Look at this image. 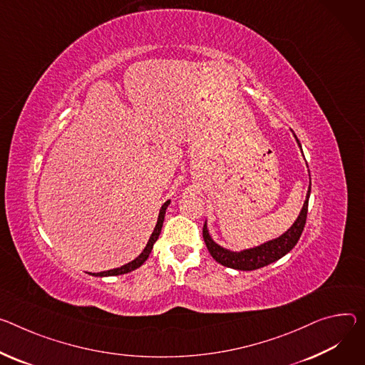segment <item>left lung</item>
I'll return each mask as SVG.
<instances>
[{"label":"left lung","instance_id":"left-lung-1","mask_svg":"<svg viewBox=\"0 0 365 365\" xmlns=\"http://www.w3.org/2000/svg\"><path fill=\"white\" fill-rule=\"evenodd\" d=\"M295 140H297V137H295ZM298 145H300V141H298ZM310 185H312V182H310ZM309 196H310V187L307 190L306 202L303 205V210H302L300 215H298L295 222L285 231L282 236H279L278 239H274L268 243L260 245V246L253 247V249L243 250V252H231V250H227V249L218 246L211 239L208 230H207V224H204L202 236H204L205 245L208 247V252L211 253V256L218 263L222 264V267L239 269V271L259 269V268L267 267V264L281 259L297 245L298 240H300V236L303 233L304 225H306V220H307Z\"/></svg>","mask_w":365,"mask_h":365}]
</instances>
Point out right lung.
I'll use <instances>...</instances> for the list:
<instances>
[{"mask_svg": "<svg viewBox=\"0 0 365 365\" xmlns=\"http://www.w3.org/2000/svg\"><path fill=\"white\" fill-rule=\"evenodd\" d=\"M169 204H170V201L164 202V205L161 207L160 214H158V220H157V224H155V228H154V231H153V235H151V237H150V240H148L145 249L143 250V253H141L137 259H134L132 262L123 264V267H120V268L110 269V271H105V272H98V274H91V275H94V277H115V275L128 274V272H130V271H134V269L140 268L141 264L148 259V256H150V253H151V250H153V245L157 242V239H158V236H160V231H161L163 221H164V214H165V210H168Z\"/></svg>", "mask_w": 365, "mask_h": 365, "instance_id": "add662e5", "label": "right lung"}]
</instances>
